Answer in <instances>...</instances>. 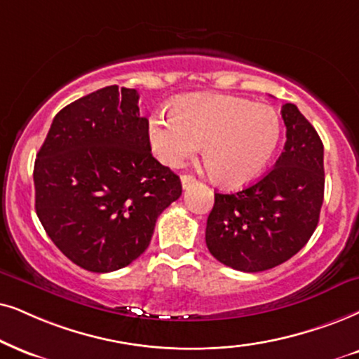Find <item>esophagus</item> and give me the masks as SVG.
Segmentation results:
<instances>
[{
  "mask_svg": "<svg viewBox=\"0 0 359 359\" xmlns=\"http://www.w3.org/2000/svg\"><path fill=\"white\" fill-rule=\"evenodd\" d=\"M180 180H182V187H184V189H189L190 185L197 182V180H195V177H194V175H190V174H185V175H182V177H180Z\"/></svg>",
  "mask_w": 359,
  "mask_h": 359,
  "instance_id": "esophagus-1",
  "label": "esophagus"
}]
</instances>
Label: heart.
<instances>
[{
	"mask_svg": "<svg viewBox=\"0 0 359 359\" xmlns=\"http://www.w3.org/2000/svg\"><path fill=\"white\" fill-rule=\"evenodd\" d=\"M281 122L273 107L226 94L175 99L169 119L149 122V142L158 161L180 167L202 146L208 174L225 187H242L262 174L278 147Z\"/></svg>",
	"mask_w": 359,
	"mask_h": 359,
	"instance_id": "b5f03b06",
	"label": "heart"
}]
</instances>
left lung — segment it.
I'll return each mask as SVG.
<instances>
[{"label":"left lung","mask_w":359,"mask_h":359,"mask_svg":"<svg viewBox=\"0 0 359 359\" xmlns=\"http://www.w3.org/2000/svg\"><path fill=\"white\" fill-rule=\"evenodd\" d=\"M287 142L275 167L250 187L215 194L207 219L208 252L233 270L255 273L305 247L325 194L323 142L294 104L281 107Z\"/></svg>","instance_id":"left-lung-1"}]
</instances>
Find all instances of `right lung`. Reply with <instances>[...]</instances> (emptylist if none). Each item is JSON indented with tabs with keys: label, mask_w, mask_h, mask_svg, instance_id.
<instances>
[{
	"label": "right lung",
	"mask_w": 359,
	"mask_h": 359,
	"mask_svg": "<svg viewBox=\"0 0 359 359\" xmlns=\"http://www.w3.org/2000/svg\"><path fill=\"white\" fill-rule=\"evenodd\" d=\"M135 89L107 86L57 112L34 162L36 213L81 269L107 273L151 243L162 212L182 194L154 158Z\"/></svg>",
	"instance_id": "add662e5"
}]
</instances>
